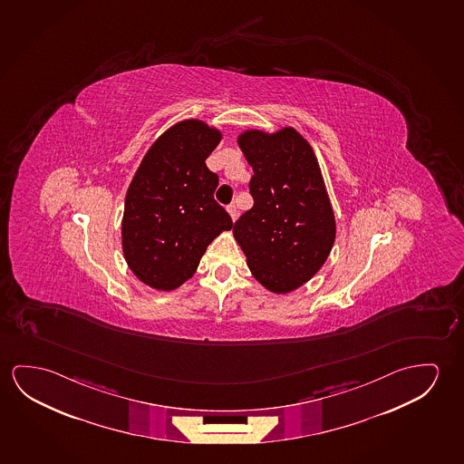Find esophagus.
<instances>
[{
	"mask_svg": "<svg viewBox=\"0 0 464 464\" xmlns=\"http://www.w3.org/2000/svg\"><path fill=\"white\" fill-rule=\"evenodd\" d=\"M228 214L231 215V218L235 220L236 217H237V207H236V204H229Z\"/></svg>",
	"mask_w": 464,
	"mask_h": 464,
	"instance_id": "esophagus-1",
	"label": "esophagus"
}]
</instances>
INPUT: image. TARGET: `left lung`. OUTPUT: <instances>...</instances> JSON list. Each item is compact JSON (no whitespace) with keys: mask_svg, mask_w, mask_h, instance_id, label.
I'll use <instances>...</instances> for the list:
<instances>
[{"mask_svg":"<svg viewBox=\"0 0 464 464\" xmlns=\"http://www.w3.org/2000/svg\"><path fill=\"white\" fill-rule=\"evenodd\" d=\"M254 175V206L233 227L252 275L271 293L307 283L326 262L335 221L320 165L294 129L244 131L237 140Z\"/></svg>","mask_w":464,"mask_h":464,"instance_id":"1","label":"left lung"}]
</instances>
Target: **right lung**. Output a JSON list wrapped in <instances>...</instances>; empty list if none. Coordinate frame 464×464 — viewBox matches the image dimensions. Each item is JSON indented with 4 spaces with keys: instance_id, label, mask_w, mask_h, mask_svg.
I'll return each mask as SVG.
<instances>
[{
    "instance_id": "obj_1",
    "label": "right lung",
    "mask_w": 464,
    "mask_h": 464,
    "mask_svg": "<svg viewBox=\"0 0 464 464\" xmlns=\"http://www.w3.org/2000/svg\"><path fill=\"white\" fill-rule=\"evenodd\" d=\"M220 140V131L204 121H179L150 146L130 183L121 220L123 256L154 289L183 285L207 246L233 228L214 198L218 175L206 165Z\"/></svg>"
}]
</instances>
